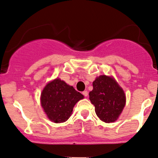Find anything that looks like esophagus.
Segmentation results:
<instances>
[{"instance_id":"34e87169","label":"esophagus","mask_w":158,"mask_h":158,"mask_svg":"<svg viewBox=\"0 0 158 158\" xmlns=\"http://www.w3.org/2000/svg\"><path fill=\"white\" fill-rule=\"evenodd\" d=\"M82 94H83V95L85 97H87V95H88V93H87V91H86V90H85V91H83L82 92Z\"/></svg>"}]
</instances>
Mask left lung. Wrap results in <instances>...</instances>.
Returning <instances> with one entry per match:
<instances>
[{
  "mask_svg": "<svg viewBox=\"0 0 158 158\" xmlns=\"http://www.w3.org/2000/svg\"><path fill=\"white\" fill-rule=\"evenodd\" d=\"M93 86L89 96L98 117L107 123L117 120L125 105L123 89L113 78L106 75L96 78Z\"/></svg>",
  "mask_w": 158,
  "mask_h": 158,
  "instance_id": "obj_1",
  "label": "left lung"
}]
</instances>
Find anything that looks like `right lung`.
Returning a JSON list of instances; mask_svg holds the SVG:
<instances>
[{
    "label": "right lung",
    "instance_id": "right-lung-1",
    "mask_svg": "<svg viewBox=\"0 0 158 158\" xmlns=\"http://www.w3.org/2000/svg\"><path fill=\"white\" fill-rule=\"evenodd\" d=\"M83 98L72 86L56 79L43 89L41 103L48 118L54 123H60L69 118L74 105Z\"/></svg>",
    "mask_w": 158,
    "mask_h": 158
}]
</instances>
